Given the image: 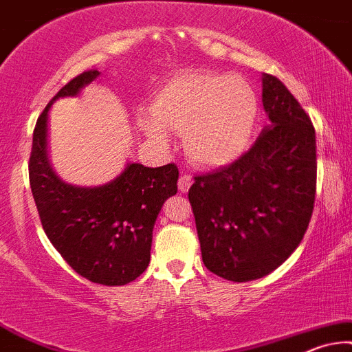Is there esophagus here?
Instances as JSON below:
<instances>
[{"label":"esophagus","mask_w":352,"mask_h":352,"mask_svg":"<svg viewBox=\"0 0 352 352\" xmlns=\"http://www.w3.org/2000/svg\"><path fill=\"white\" fill-rule=\"evenodd\" d=\"M191 184H193V180H191L190 175H182L179 179V190L180 193H186V191L190 190Z\"/></svg>","instance_id":"obj_1"}]
</instances>
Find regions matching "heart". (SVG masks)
<instances>
[{"label":"heart","instance_id":"obj_1","mask_svg":"<svg viewBox=\"0 0 352 352\" xmlns=\"http://www.w3.org/2000/svg\"><path fill=\"white\" fill-rule=\"evenodd\" d=\"M148 115H138L141 133L155 144L168 143L167 130L182 133L184 149L197 166L219 168L248 149L258 120L253 87L216 71L175 73L154 91Z\"/></svg>","mask_w":352,"mask_h":352}]
</instances>
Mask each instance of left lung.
<instances>
[{
    "instance_id": "left-lung-1",
    "label": "left lung",
    "mask_w": 352,
    "mask_h": 352,
    "mask_svg": "<svg viewBox=\"0 0 352 352\" xmlns=\"http://www.w3.org/2000/svg\"><path fill=\"white\" fill-rule=\"evenodd\" d=\"M270 124L242 157L195 177L188 199L203 263L234 283L281 266L309 228L317 186V144L309 115L287 87L263 74Z\"/></svg>"
}]
</instances>
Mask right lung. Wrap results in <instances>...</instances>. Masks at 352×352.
Returning <instances> with one entry per match:
<instances>
[{
	"instance_id": "add662e5",
	"label": "right lung",
	"mask_w": 352,
	"mask_h": 352,
	"mask_svg": "<svg viewBox=\"0 0 352 352\" xmlns=\"http://www.w3.org/2000/svg\"><path fill=\"white\" fill-rule=\"evenodd\" d=\"M99 71H84L60 89L37 120L29 180L43 230L66 263L89 281L123 286L148 268L153 229L167 198L177 193L175 164L144 167L128 162L99 186L66 184L48 161V112L60 97H76Z\"/></svg>"
}]
</instances>
